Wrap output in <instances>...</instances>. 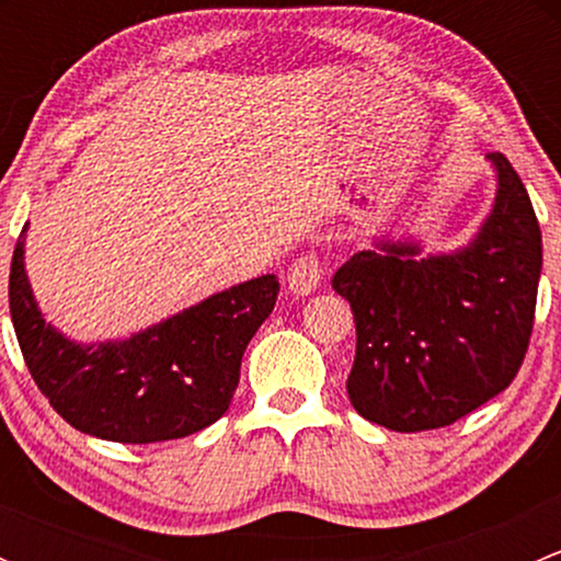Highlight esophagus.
<instances>
[{
  "label": "esophagus",
  "mask_w": 561,
  "mask_h": 561,
  "mask_svg": "<svg viewBox=\"0 0 561 561\" xmlns=\"http://www.w3.org/2000/svg\"><path fill=\"white\" fill-rule=\"evenodd\" d=\"M320 279L322 268L314 254H304V257H298L287 268V287H290L293 296H312L317 287H320Z\"/></svg>",
  "instance_id": "esophagus-1"
}]
</instances>
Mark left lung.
<instances>
[{
    "mask_svg": "<svg viewBox=\"0 0 561 561\" xmlns=\"http://www.w3.org/2000/svg\"><path fill=\"white\" fill-rule=\"evenodd\" d=\"M496 190L467 244L375 236L333 274L355 314L347 377L355 412L390 432L456 423L502 393L522 366L535 320L542 239L505 154H489Z\"/></svg>",
    "mask_w": 561,
    "mask_h": 561,
    "instance_id": "1",
    "label": "left lung"
}]
</instances>
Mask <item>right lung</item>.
Segmentation results:
<instances>
[{"label":"right lung","instance_id":"1","mask_svg":"<svg viewBox=\"0 0 561 561\" xmlns=\"http://www.w3.org/2000/svg\"><path fill=\"white\" fill-rule=\"evenodd\" d=\"M26 230L10 265V317L37 388L70 426L149 445L190 437L228 412L249 339L276 304L274 274L214 293L127 339L76 342L45 320L32 293Z\"/></svg>","mask_w":561,"mask_h":561}]
</instances>
